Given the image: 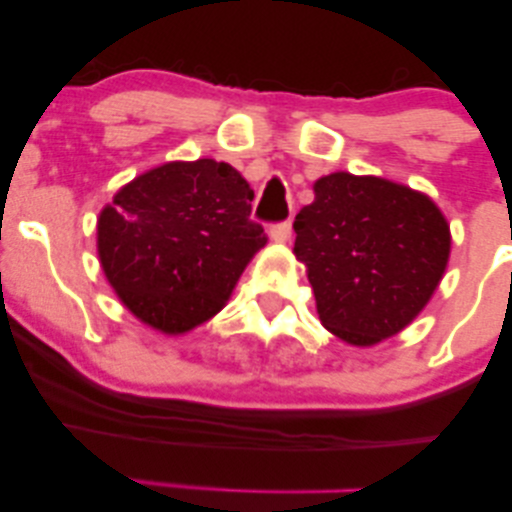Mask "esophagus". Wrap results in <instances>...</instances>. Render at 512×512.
I'll use <instances>...</instances> for the list:
<instances>
[{"instance_id": "34e87169", "label": "esophagus", "mask_w": 512, "mask_h": 512, "mask_svg": "<svg viewBox=\"0 0 512 512\" xmlns=\"http://www.w3.org/2000/svg\"><path fill=\"white\" fill-rule=\"evenodd\" d=\"M269 236L276 243H289L291 240V221H281V223H274L272 228H269Z\"/></svg>"}]
</instances>
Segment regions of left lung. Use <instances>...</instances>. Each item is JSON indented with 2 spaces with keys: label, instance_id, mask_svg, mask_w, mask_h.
I'll return each instance as SVG.
<instances>
[{
  "label": "left lung",
  "instance_id": "8db88e82",
  "mask_svg": "<svg viewBox=\"0 0 512 512\" xmlns=\"http://www.w3.org/2000/svg\"><path fill=\"white\" fill-rule=\"evenodd\" d=\"M293 221L317 315L332 334L373 346L431 301L450 257V226L421 192L373 175L332 173Z\"/></svg>",
  "mask_w": 512,
  "mask_h": 512
}]
</instances>
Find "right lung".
Masks as SVG:
<instances>
[{
  "label": "right lung",
  "mask_w": 512,
  "mask_h": 512,
  "mask_svg": "<svg viewBox=\"0 0 512 512\" xmlns=\"http://www.w3.org/2000/svg\"><path fill=\"white\" fill-rule=\"evenodd\" d=\"M252 197L211 158L163 163L122 187L98 216V257L120 301L168 334L214 317L267 243Z\"/></svg>",
  "instance_id": "add662e5"
}]
</instances>
